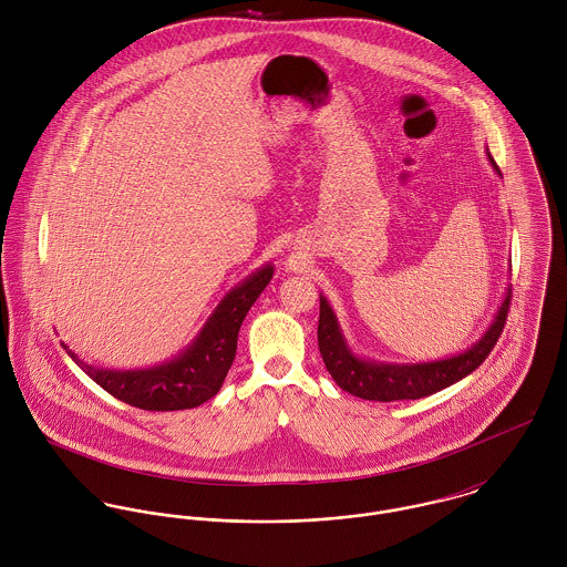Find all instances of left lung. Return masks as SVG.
<instances>
[{"instance_id": "8db88e82", "label": "left lung", "mask_w": 567, "mask_h": 567, "mask_svg": "<svg viewBox=\"0 0 567 567\" xmlns=\"http://www.w3.org/2000/svg\"><path fill=\"white\" fill-rule=\"evenodd\" d=\"M488 162L499 174V167L488 155ZM508 306H511V290L506 292L493 323L488 324L485 336L472 344L467 351L445 358V360H434V362H419V364H393V362H373L358 358L342 331L340 324L336 321L333 310L329 308L327 299L321 297V317H319V349L323 355L324 367L333 382L369 402H400V400H421L432 393H439L454 382L467 378L474 373L483 362L491 349L495 347L506 317H508Z\"/></svg>"}]
</instances>
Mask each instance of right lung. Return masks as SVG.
Returning a JSON list of instances; mask_svg holds the SVG:
<instances>
[{
    "label": "right lung",
    "mask_w": 567,
    "mask_h": 567,
    "mask_svg": "<svg viewBox=\"0 0 567 567\" xmlns=\"http://www.w3.org/2000/svg\"><path fill=\"white\" fill-rule=\"evenodd\" d=\"M270 279V264L248 275L240 286H236L220 301L209 321L183 353L153 369H97L79 360V355L68 344L63 347L97 386L124 404L159 412L196 408L220 391L236 358L238 331L244 317Z\"/></svg>",
    "instance_id": "1"
}]
</instances>
